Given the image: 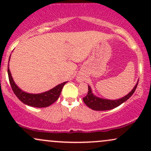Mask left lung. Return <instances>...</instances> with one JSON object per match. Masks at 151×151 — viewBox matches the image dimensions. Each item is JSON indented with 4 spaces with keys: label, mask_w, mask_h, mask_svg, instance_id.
<instances>
[{
    "label": "left lung",
    "mask_w": 151,
    "mask_h": 151,
    "mask_svg": "<svg viewBox=\"0 0 151 151\" xmlns=\"http://www.w3.org/2000/svg\"><path fill=\"white\" fill-rule=\"evenodd\" d=\"M138 81L135 85L133 89L131 90L130 92L126 95L124 97L118 99L116 100H111V99H106L99 98L98 96H95L92 93L91 87L90 86L88 85V93L86 96L83 98V101H84V104L89 107L90 109H93L95 111H106V110H111L113 109L116 107L120 106L121 104L125 102L126 100H128L131 97V96L134 93L135 90L136 89L137 85H138Z\"/></svg>",
    "instance_id": "1"
}]
</instances>
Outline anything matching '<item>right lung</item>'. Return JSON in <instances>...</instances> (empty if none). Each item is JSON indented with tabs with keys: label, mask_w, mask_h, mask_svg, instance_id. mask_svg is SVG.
<instances>
[{
	"label": "right lung",
	"mask_w": 151,
	"mask_h": 151,
	"mask_svg": "<svg viewBox=\"0 0 151 151\" xmlns=\"http://www.w3.org/2000/svg\"><path fill=\"white\" fill-rule=\"evenodd\" d=\"M8 64H9V62H8ZM8 74L10 86H11L12 89H13L15 94L16 95L17 97L25 104L30 106L37 107V108L47 107L52 104L54 102L56 101L58 99L60 93H61L64 85L67 83V81H65V82L58 84V86L49 90V91H45V92L40 93H30L23 91L16 85L13 77H12L9 67H8Z\"/></svg>",
	"instance_id": "right-lung-1"
}]
</instances>
